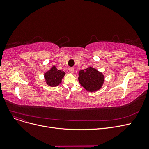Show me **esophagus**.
<instances>
[{
  "instance_id": "34e87169",
  "label": "esophagus",
  "mask_w": 149,
  "mask_h": 149,
  "mask_svg": "<svg viewBox=\"0 0 149 149\" xmlns=\"http://www.w3.org/2000/svg\"><path fill=\"white\" fill-rule=\"evenodd\" d=\"M74 70H75V69H74V68H69V72H70V73H74Z\"/></svg>"
}]
</instances>
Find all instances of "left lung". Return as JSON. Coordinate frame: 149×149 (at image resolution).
<instances>
[{
  "label": "left lung",
  "mask_w": 149,
  "mask_h": 149,
  "mask_svg": "<svg viewBox=\"0 0 149 149\" xmlns=\"http://www.w3.org/2000/svg\"><path fill=\"white\" fill-rule=\"evenodd\" d=\"M79 81L82 86L89 92L99 90L104 83L103 74L96 69L89 67L80 70Z\"/></svg>",
  "instance_id": "obj_1"
}]
</instances>
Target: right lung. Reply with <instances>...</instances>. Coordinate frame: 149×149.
Returning a JSON list of instances; mask_svg holds the SVG:
<instances>
[{
  "label": "right lung",
  "instance_id": "obj_1",
  "mask_svg": "<svg viewBox=\"0 0 149 149\" xmlns=\"http://www.w3.org/2000/svg\"><path fill=\"white\" fill-rule=\"evenodd\" d=\"M65 75V72L64 71L58 70L56 66H54L48 71L45 73L44 77L46 83L49 86L56 87L61 83Z\"/></svg>",
  "mask_w": 149,
  "mask_h": 149
}]
</instances>
